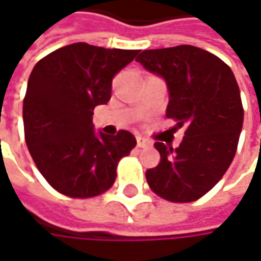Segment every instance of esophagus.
I'll return each instance as SVG.
<instances>
[{
	"instance_id": "obj_1",
	"label": "esophagus",
	"mask_w": 261,
	"mask_h": 261,
	"mask_svg": "<svg viewBox=\"0 0 261 261\" xmlns=\"http://www.w3.org/2000/svg\"><path fill=\"white\" fill-rule=\"evenodd\" d=\"M151 145H152L151 140H148V139H145L142 136H137V146L139 148H149Z\"/></svg>"
}]
</instances>
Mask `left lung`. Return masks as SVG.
I'll use <instances>...</instances> for the list:
<instances>
[{"instance_id":"left-lung-1","label":"left lung","mask_w":261,"mask_h":261,"mask_svg":"<svg viewBox=\"0 0 261 261\" xmlns=\"http://www.w3.org/2000/svg\"><path fill=\"white\" fill-rule=\"evenodd\" d=\"M136 60L166 80V118L177 122L174 130L186 128L175 149L154 143L160 162L146 171V181L166 201H196L224 177L237 151L243 107L234 74L219 57L192 45L145 49Z\"/></svg>"}]
</instances>
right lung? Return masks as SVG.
Returning a JSON list of instances; mask_svg holds the SVG:
<instances>
[{"mask_svg": "<svg viewBox=\"0 0 261 261\" xmlns=\"http://www.w3.org/2000/svg\"><path fill=\"white\" fill-rule=\"evenodd\" d=\"M139 49H107L84 42L40 59L24 98V134L43 178L71 198H93L116 180L122 157L136 146L130 131L116 136L93 131V109L107 104L112 81Z\"/></svg>", "mask_w": 261, "mask_h": 261, "instance_id": "obj_1", "label": "right lung"}]
</instances>
